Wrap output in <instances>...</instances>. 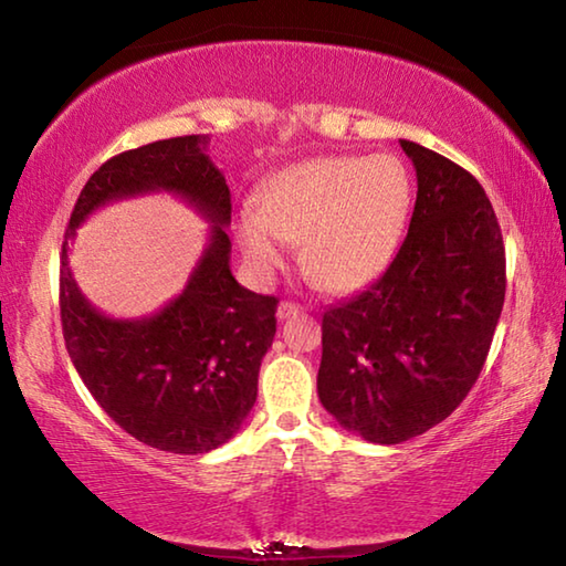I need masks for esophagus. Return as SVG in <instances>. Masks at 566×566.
<instances>
[{"instance_id": "1", "label": "esophagus", "mask_w": 566, "mask_h": 566, "mask_svg": "<svg viewBox=\"0 0 566 566\" xmlns=\"http://www.w3.org/2000/svg\"><path fill=\"white\" fill-rule=\"evenodd\" d=\"M302 312H304V306L284 300V302H280V306H276V319H290V317H296V314H302Z\"/></svg>"}]
</instances>
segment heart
Wrapping results in <instances>:
<instances>
[{
    "label": "heart",
    "instance_id": "1",
    "mask_svg": "<svg viewBox=\"0 0 566 566\" xmlns=\"http://www.w3.org/2000/svg\"><path fill=\"white\" fill-rule=\"evenodd\" d=\"M237 219L256 274L280 270L300 244L304 272L327 292H354L385 270L405 234L411 177L391 155L319 157L276 171Z\"/></svg>",
    "mask_w": 566,
    "mask_h": 566
}]
</instances>
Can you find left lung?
I'll list each match as a JSON object with an SVG mask.
<instances>
[{
	"label": "left lung",
	"mask_w": 566,
	"mask_h": 566,
	"mask_svg": "<svg viewBox=\"0 0 566 566\" xmlns=\"http://www.w3.org/2000/svg\"><path fill=\"white\" fill-rule=\"evenodd\" d=\"M417 202L375 284L322 317L317 391L344 429L375 444L424 434L462 405L500 322L506 260L492 202L467 169L401 139Z\"/></svg>",
	"instance_id": "left-lung-1"
}]
</instances>
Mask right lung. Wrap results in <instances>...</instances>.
<instances>
[{
  "label": "right lung",
  "mask_w": 566,
  "mask_h": 566,
  "mask_svg": "<svg viewBox=\"0 0 566 566\" xmlns=\"http://www.w3.org/2000/svg\"><path fill=\"white\" fill-rule=\"evenodd\" d=\"M207 134L122 151L80 191L62 244L60 310L74 369L124 432L161 452L205 454L229 442L256 401L276 332V296L244 290L229 270L232 195L207 155ZM171 190L210 223V242L182 294L142 321H112L69 270V242L94 208Z\"/></svg>",
  "instance_id": "obj_1"
}]
</instances>
